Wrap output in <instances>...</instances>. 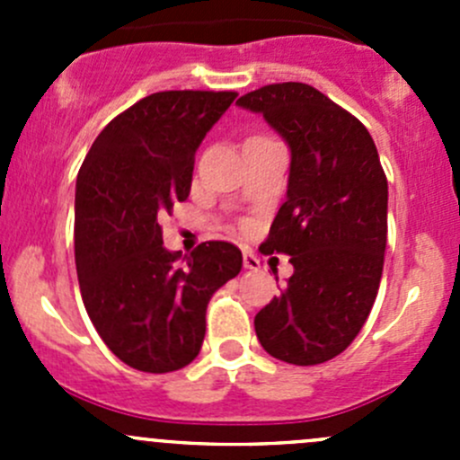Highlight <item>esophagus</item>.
Listing matches in <instances>:
<instances>
[{
    "instance_id": "34e87169",
    "label": "esophagus",
    "mask_w": 460,
    "mask_h": 460,
    "mask_svg": "<svg viewBox=\"0 0 460 460\" xmlns=\"http://www.w3.org/2000/svg\"><path fill=\"white\" fill-rule=\"evenodd\" d=\"M243 264H244V269H249V271H258V269H260V260L253 256L252 252H244Z\"/></svg>"
}]
</instances>
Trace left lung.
<instances>
[{
    "mask_svg": "<svg viewBox=\"0 0 460 460\" xmlns=\"http://www.w3.org/2000/svg\"><path fill=\"white\" fill-rule=\"evenodd\" d=\"M235 104L289 148L287 200L262 252L291 256L294 276L258 312L256 336L278 360L324 363L358 336L378 294L387 244L378 151L354 115L309 84H269Z\"/></svg>",
    "mask_w": 460,
    "mask_h": 460,
    "instance_id": "obj_1",
    "label": "left lung"
}]
</instances>
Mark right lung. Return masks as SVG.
Returning a JSON list of instances; mask_svg holds the SVG:
<instances>
[{
	"label": "right lung",
	"instance_id": "obj_1",
	"mask_svg": "<svg viewBox=\"0 0 460 460\" xmlns=\"http://www.w3.org/2000/svg\"><path fill=\"white\" fill-rule=\"evenodd\" d=\"M235 97L153 93L106 124L77 175L82 300L106 347L140 372H175L200 354L208 300L243 269L240 249L222 240L180 262L157 222L189 198L198 146Z\"/></svg>",
	"mask_w": 460,
	"mask_h": 460
}]
</instances>
